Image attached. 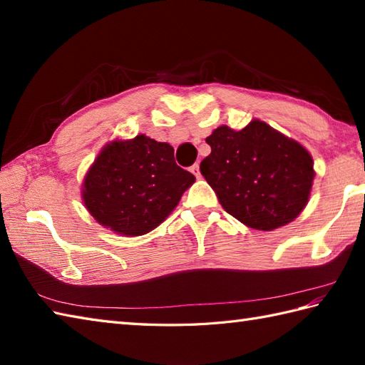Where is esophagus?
<instances>
[{"instance_id": "34e87169", "label": "esophagus", "mask_w": 365, "mask_h": 365, "mask_svg": "<svg viewBox=\"0 0 365 365\" xmlns=\"http://www.w3.org/2000/svg\"><path fill=\"white\" fill-rule=\"evenodd\" d=\"M191 173L192 174H195L197 178L200 177V169H199V165H197V163H195V165H192L191 166Z\"/></svg>"}]
</instances>
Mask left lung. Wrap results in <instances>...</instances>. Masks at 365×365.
Here are the masks:
<instances>
[{"label":"left lung","mask_w":365,"mask_h":365,"mask_svg":"<svg viewBox=\"0 0 365 365\" xmlns=\"http://www.w3.org/2000/svg\"><path fill=\"white\" fill-rule=\"evenodd\" d=\"M205 141L212 152L200 173L224 210L245 226L273 230L304 210L315 177L304 145L259 119L242 130L221 125Z\"/></svg>","instance_id":"8db88e82"}]
</instances>
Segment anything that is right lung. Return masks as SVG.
Segmentation results:
<instances>
[{"instance_id": "obj_1", "label": "right lung", "mask_w": 365, "mask_h": 365, "mask_svg": "<svg viewBox=\"0 0 365 365\" xmlns=\"http://www.w3.org/2000/svg\"><path fill=\"white\" fill-rule=\"evenodd\" d=\"M195 180L177 166L173 145L138 135L105 144L84 175L81 199L103 227L139 237L173 213Z\"/></svg>"}]
</instances>
